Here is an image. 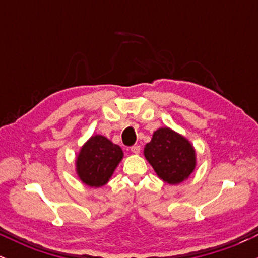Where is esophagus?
Here are the masks:
<instances>
[{
	"instance_id": "1",
	"label": "esophagus",
	"mask_w": 258,
	"mask_h": 258,
	"mask_svg": "<svg viewBox=\"0 0 258 258\" xmlns=\"http://www.w3.org/2000/svg\"><path fill=\"white\" fill-rule=\"evenodd\" d=\"M131 152H132L133 154H139V153H141V147H139V146H133V147H131Z\"/></svg>"
}]
</instances>
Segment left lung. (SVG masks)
Listing matches in <instances>:
<instances>
[{
  "label": "left lung",
  "instance_id": "1",
  "mask_svg": "<svg viewBox=\"0 0 258 258\" xmlns=\"http://www.w3.org/2000/svg\"><path fill=\"white\" fill-rule=\"evenodd\" d=\"M144 156L156 174L168 184L183 182L197 165V155L190 142L168 127L154 132L152 141L144 148Z\"/></svg>",
  "mask_w": 258,
  "mask_h": 258
}]
</instances>
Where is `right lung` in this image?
Listing matches in <instances>:
<instances>
[{
  "label": "right lung",
  "mask_w": 258,
  "mask_h": 258,
  "mask_svg": "<svg viewBox=\"0 0 258 258\" xmlns=\"http://www.w3.org/2000/svg\"><path fill=\"white\" fill-rule=\"evenodd\" d=\"M123 158L122 149L104 136H92L76 158V173L88 186H103Z\"/></svg>",
  "instance_id": "obj_1"
}]
</instances>
